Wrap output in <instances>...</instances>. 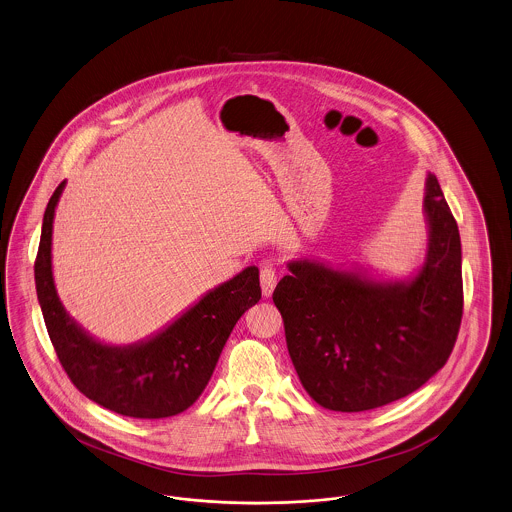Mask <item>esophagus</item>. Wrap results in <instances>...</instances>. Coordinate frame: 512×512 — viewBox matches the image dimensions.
Listing matches in <instances>:
<instances>
[{"instance_id": "esophagus-1", "label": "esophagus", "mask_w": 512, "mask_h": 512, "mask_svg": "<svg viewBox=\"0 0 512 512\" xmlns=\"http://www.w3.org/2000/svg\"><path fill=\"white\" fill-rule=\"evenodd\" d=\"M274 287H276V270L272 266H265L261 270V289H263L266 299L272 295Z\"/></svg>"}]
</instances>
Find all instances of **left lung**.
Segmentation results:
<instances>
[{
  "label": "left lung",
  "mask_w": 512,
  "mask_h": 512,
  "mask_svg": "<svg viewBox=\"0 0 512 512\" xmlns=\"http://www.w3.org/2000/svg\"><path fill=\"white\" fill-rule=\"evenodd\" d=\"M423 215L427 251L406 278L307 257L287 263L272 299L295 371L322 408L387 406L448 362L463 314L461 238L432 173Z\"/></svg>",
  "instance_id": "1"
}]
</instances>
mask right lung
Returning <instances> with one entry per match:
<instances>
[{
  "mask_svg": "<svg viewBox=\"0 0 512 512\" xmlns=\"http://www.w3.org/2000/svg\"><path fill=\"white\" fill-rule=\"evenodd\" d=\"M66 181L53 192L34 265L41 314L70 381L99 406L137 419H162L190 408L204 392L226 341L261 299L259 268L247 266L204 293L164 328L131 345L93 337L66 312L53 278V221Z\"/></svg>",
  "mask_w": 512,
  "mask_h": 512,
  "instance_id": "1",
  "label": "right lung"
}]
</instances>
